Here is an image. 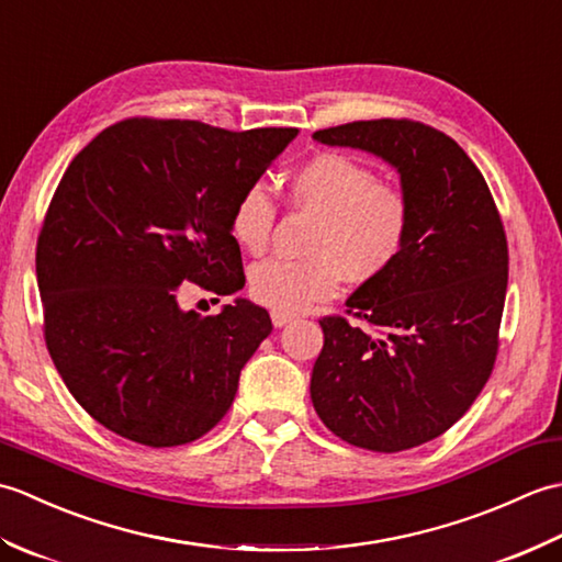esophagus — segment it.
Instances as JSON below:
<instances>
[{"label": "esophagus", "instance_id": "1", "mask_svg": "<svg viewBox=\"0 0 562 562\" xmlns=\"http://www.w3.org/2000/svg\"><path fill=\"white\" fill-rule=\"evenodd\" d=\"M270 316H272V326H274V328H282V326H288L290 321L294 318V316H290V314H280V312H272Z\"/></svg>", "mask_w": 562, "mask_h": 562}]
</instances>
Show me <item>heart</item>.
Returning a JSON list of instances; mask_svg holds the SVG:
<instances>
[{
	"instance_id": "b5f03b06",
	"label": "heart",
	"mask_w": 562,
	"mask_h": 562,
	"mask_svg": "<svg viewBox=\"0 0 562 562\" xmlns=\"http://www.w3.org/2000/svg\"><path fill=\"white\" fill-rule=\"evenodd\" d=\"M290 198L316 214L302 260H266L250 270L248 292L280 314H300L338 292L342 278L367 284L386 274L408 238L411 207L396 186L376 181L364 164L338 151H321L290 178ZM234 241L250 256L266 254L274 226V202L250 186L232 210Z\"/></svg>"
}]
</instances>
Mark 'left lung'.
Listing matches in <instances>:
<instances>
[{"label": "left lung", "mask_w": 562, "mask_h": 562, "mask_svg": "<svg viewBox=\"0 0 562 562\" xmlns=\"http://www.w3.org/2000/svg\"><path fill=\"white\" fill-rule=\"evenodd\" d=\"M328 147L384 159L411 207L393 268L326 316L312 403L333 435L403 451L445 435L479 398L497 357L507 294V236L483 173L457 142L415 121L318 130Z\"/></svg>", "instance_id": "8db88e82"}]
</instances>
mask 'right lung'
<instances>
[{
    "label": "right lung",
    "mask_w": 562,
    "mask_h": 562,
    "mask_svg": "<svg viewBox=\"0 0 562 562\" xmlns=\"http://www.w3.org/2000/svg\"><path fill=\"white\" fill-rule=\"evenodd\" d=\"M294 137L296 127L130 117L67 166L35 248L45 345L111 432L178 447L229 411L270 316L248 300L186 312L181 284L220 296L244 288L232 210Z\"/></svg>",
    "instance_id": "1"
}]
</instances>
